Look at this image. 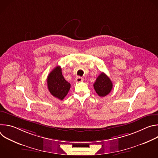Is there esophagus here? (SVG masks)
I'll return each mask as SVG.
<instances>
[{
	"instance_id": "esophagus-1",
	"label": "esophagus",
	"mask_w": 158,
	"mask_h": 158,
	"mask_svg": "<svg viewBox=\"0 0 158 158\" xmlns=\"http://www.w3.org/2000/svg\"><path fill=\"white\" fill-rule=\"evenodd\" d=\"M82 81H83V78L81 77H77L75 79L76 82H82Z\"/></svg>"
}]
</instances>
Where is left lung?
Returning a JSON list of instances; mask_svg holds the SVG:
<instances>
[{
    "mask_svg": "<svg viewBox=\"0 0 158 158\" xmlns=\"http://www.w3.org/2000/svg\"><path fill=\"white\" fill-rule=\"evenodd\" d=\"M93 85L96 93L100 97H104L109 94L113 86L110 79L104 73L98 77Z\"/></svg>",
    "mask_w": 158,
    "mask_h": 158,
    "instance_id": "1",
    "label": "left lung"
}]
</instances>
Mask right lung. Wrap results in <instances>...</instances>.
Segmentation results:
<instances>
[{"mask_svg": "<svg viewBox=\"0 0 158 158\" xmlns=\"http://www.w3.org/2000/svg\"><path fill=\"white\" fill-rule=\"evenodd\" d=\"M47 84L49 92L56 98L62 100L68 93L71 84L62 76V69L57 66L49 73L47 79Z\"/></svg>", "mask_w": 158, "mask_h": 158, "instance_id": "1", "label": "right lung"}]
</instances>
